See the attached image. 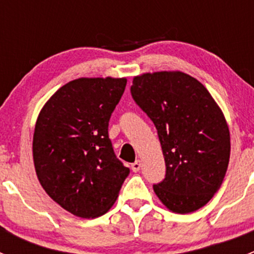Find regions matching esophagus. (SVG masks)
Instances as JSON below:
<instances>
[{
	"instance_id": "34e87169",
	"label": "esophagus",
	"mask_w": 254,
	"mask_h": 254,
	"mask_svg": "<svg viewBox=\"0 0 254 254\" xmlns=\"http://www.w3.org/2000/svg\"><path fill=\"white\" fill-rule=\"evenodd\" d=\"M140 168H141V162H140V161H135V162L131 165L132 172H135V173L139 172Z\"/></svg>"
}]
</instances>
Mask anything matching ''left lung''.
<instances>
[{
	"instance_id": "left-lung-1",
	"label": "left lung",
	"mask_w": 254,
	"mask_h": 254,
	"mask_svg": "<svg viewBox=\"0 0 254 254\" xmlns=\"http://www.w3.org/2000/svg\"><path fill=\"white\" fill-rule=\"evenodd\" d=\"M132 98L157 129L166 178L153 186L176 214L206 205L221 187L230 161L225 115L201 82L182 71L146 72L132 78Z\"/></svg>"
}]
</instances>
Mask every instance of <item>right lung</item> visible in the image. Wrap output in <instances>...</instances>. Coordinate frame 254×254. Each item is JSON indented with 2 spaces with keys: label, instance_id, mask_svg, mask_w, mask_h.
I'll return each instance as SVG.
<instances>
[{
  "label": "right lung",
  "instance_id": "1",
  "mask_svg": "<svg viewBox=\"0 0 254 254\" xmlns=\"http://www.w3.org/2000/svg\"><path fill=\"white\" fill-rule=\"evenodd\" d=\"M125 86V77L76 78L60 87L37 118L33 161L38 181L75 216L94 219L109 211L129 175L108 136Z\"/></svg>",
  "mask_w": 254,
  "mask_h": 254
}]
</instances>
